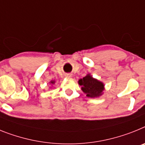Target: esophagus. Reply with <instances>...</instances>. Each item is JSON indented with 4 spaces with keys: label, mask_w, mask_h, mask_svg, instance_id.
I'll use <instances>...</instances> for the list:
<instances>
[{
    "label": "esophagus",
    "mask_w": 145,
    "mask_h": 145,
    "mask_svg": "<svg viewBox=\"0 0 145 145\" xmlns=\"http://www.w3.org/2000/svg\"><path fill=\"white\" fill-rule=\"evenodd\" d=\"M65 76H66L67 78H70V77H71V74H65Z\"/></svg>",
    "instance_id": "obj_1"
}]
</instances>
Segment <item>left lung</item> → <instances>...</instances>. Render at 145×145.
I'll return each mask as SVG.
<instances>
[{"label": "left lung", "instance_id": "left-lung-1", "mask_svg": "<svg viewBox=\"0 0 145 145\" xmlns=\"http://www.w3.org/2000/svg\"><path fill=\"white\" fill-rule=\"evenodd\" d=\"M78 83L81 86L82 90L86 94V96L90 98H98L102 95L105 90L104 83L93 77L90 74L79 80Z\"/></svg>", "mask_w": 145, "mask_h": 145}]
</instances>
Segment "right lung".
<instances>
[{
    "label": "right lung",
    "instance_id": "obj_1",
    "mask_svg": "<svg viewBox=\"0 0 145 145\" xmlns=\"http://www.w3.org/2000/svg\"><path fill=\"white\" fill-rule=\"evenodd\" d=\"M50 84H51V85H54V84H55V80H51V81L50 82Z\"/></svg>",
    "mask_w": 145,
    "mask_h": 145
}]
</instances>
